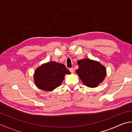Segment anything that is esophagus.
<instances>
[{"label":"esophagus","instance_id":"obj_1","mask_svg":"<svg viewBox=\"0 0 132 132\" xmlns=\"http://www.w3.org/2000/svg\"><path fill=\"white\" fill-rule=\"evenodd\" d=\"M69 71L71 72L72 73H73L75 71V69L73 68H69Z\"/></svg>","mask_w":132,"mask_h":132}]
</instances>
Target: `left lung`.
<instances>
[{
  "label": "left lung",
  "instance_id": "8db88e82",
  "mask_svg": "<svg viewBox=\"0 0 132 132\" xmlns=\"http://www.w3.org/2000/svg\"><path fill=\"white\" fill-rule=\"evenodd\" d=\"M79 65L76 72L83 84L95 88L103 81L106 76V68L97 61L84 59L77 61Z\"/></svg>",
  "mask_w": 132,
  "mask_h": 132
}]
</instances>
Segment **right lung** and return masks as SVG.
Listing matches in <instances>:
<instances>
[{"mask_svg":"<svg viewBox=\"0 0 132 132\" xmlns=\"http://www.w3.org/2000/svg\"><path fill=\"white\" fill-rule=\"evenodd\" d=\"M66 74L71 72L64 64L55 61L45 63L35 71V84L40 89L52 91L61 84Z\"/></svg>","mask_w":132,"mask_h":132,"instance_id":"add662e5","label":"right lung"}]
</instances>
